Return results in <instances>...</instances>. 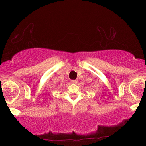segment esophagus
Masks as SVG:
<instances>
[{
    "mask_svg": "<svg viewBox=\"0 0 146 146\" xmlns=\"http://www.w3.org/2000/svg\"><path fill=\"white\" fill-rule=\"evenodd\" d=\"M71 83H73V84H76L78 82V80H72L71 81Z\"/></svg>",
    "mask_w": 146,
    "mask_h": 146,
    "instance_id": "esophagus-1",
    "label": "esophagus"
}]
</instances>
